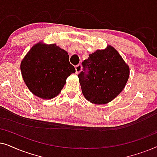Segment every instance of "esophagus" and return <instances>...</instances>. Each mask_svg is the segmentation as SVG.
<instances>
[{
  "label": "esophagus",
  "mask_w": 157,
  "mask_h": 157,
  "mask_svg": "<svg viewBox=\"0 0 157 157\" xmlns=\"http://www.w3.org/2000/svg\"><path fill=\"white\" fill-rule=\"evenodd\" d=\"M75 68H76V74H79V73L81 71V69H82V66H81V64H78V65L76 66Z\"/></svg>",
  "instance_id": "esophagus-1"
}]
</instances>
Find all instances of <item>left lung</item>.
<instances>
[{"instance_id":"obj_1","label":"left lung","mask_w":157,"mask_h":157,"mask_svg":"<svg viewBox=\"0 0 157 157\" xmlns=\"http://www.w3.org/2000/svg\"><path fill=\"white\" fill-rule=\"evenodd\" d=\"M82 66L83 71L78 76L81 91L86 99L95 104L111 101L124 89L129 76V67L111 46L89 54Z\"/></svg>"}]
</instances>
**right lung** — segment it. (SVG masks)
<instances>
[{
  "instance_id": "add662e5",
  "label": "right lung",
  "mask_w": 157,
  "mask_h": 157,
  "mask_svg": "<svg viewBox=\"0 0 157 157\" xmlns=\"http://www.w3.org/2000/svg\"><path fill=\"white\" fill-rule=\"evenodd\" d=\"M23 81L34 95L51 99L59 95L67 77L76 72L69 56L56 44L34 45L21 63Z\"/></svg>"
}]
</instances>
